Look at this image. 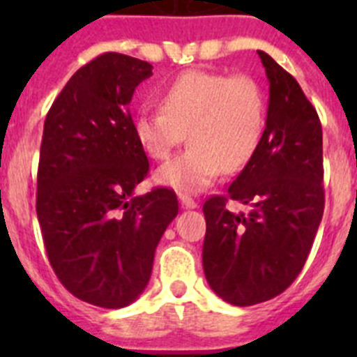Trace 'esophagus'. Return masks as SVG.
Returning <instances> with one entry per match:
<instances>
[{
  "label": "esophagus",
  "instance_id": "1",
  "mask_svg": "<svg viewBox=\"0 0 357 357\" xmlns=\"http://www.w3.org/2000/svg\"><path fill=\"white\" fill-rule=\"evenodd\" d=\"M178 200H181L182 207H185V209H197V207H198L197 202H195L193 198L189 197V195L181 193V195H178Z\"/></svg>",
  "mask_w": 357,
  "mask_h": 357
}]
</instances>
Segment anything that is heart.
Here are the masks:
<instances>
[{
  "mask_svg": "<svg viewBox=\"0 0 357 357\" xmlns=\"http://www.w3.org/2000/svg\"><path fill=\"white\" fill-rule=\"evenodd\" d=\"M264 123L266 100L254 78L191 69L160 91V109L135 116L134 135L151 159L164 160L188 132L191 146L160 166L155 181L182 193H198L223 169L234 173L250 162Z\"/></svg>",
  "mask_w": 357,
  "mask_h": 357,
  "instance_id": "b5f03b06",
  "label": "heart"
}]
</instances>
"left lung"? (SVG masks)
I'll return each mask as SVG.
<instances>
[{
	"label": "left lung",
	"mask_w": 357,
	"mask_h": 357,
	"mask_svg": "<svg viewBox=\"0 0 357 357\" xmlns=\"http://www.w3.org/2000/svg\"><path fill=\"white\" fill-rule=\"evenodd\" d=\"M257 53L270 82L266 128L227 197L204 204V273L220 298L241 307L270 301L296 279L326 204L317 110L286 69ZM229 199L249 211L230 213Z\"/></svg>",
	"instance_id": "obj_1"
}]
</instances>
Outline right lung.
<instances>
[{"label":"right lung","mask_w":357,"mask_h":357,"mask_svg":"<svg viewBox=\"0 0 357 357\" xmlns=\"http://www.w3.org/2000/svg\"><path fill=\"white\" fill-rule=\"evenodd\" d=\"M151 69L103 53L69 78L44 121L36 206L44 247L64 288L100 307H125L144 291L178 214L172 189L134 195L150 164L128 105Z\"/></svg>","instance_id":"obj_1"}]
</instances>
